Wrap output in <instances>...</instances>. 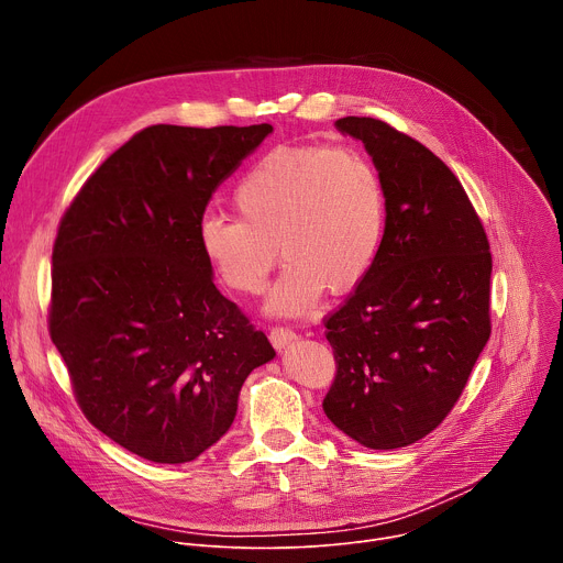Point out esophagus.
Returning <instances> with one entry per match:
<instances>
[{
	"label": "esophagus",
	"instance_id": "obj_1",
	"mask_svg": "<svg viewBox=\"0 0 563 563\" xmlns=\"http://www.w3.org/2000/svg\"><path fill=\"white\" fill-rule=\"evenodd\" d=\"M269 341H272V345H274L276 350H285L289 343L296 341V332L289 330V328L276 325V328L269 330Z\"/></svg>",
	"mask_w": 563,
	"mask_h": 563
}]
</instances>
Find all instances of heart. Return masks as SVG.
Segmentation results:
<instances>
[{
  "instance_id": "obj_1",
  "label": "heart",
  "mask_w": 563,
  "mask_h": 563,
  "mask_svg": "<svg viewBox=\"0 0 563 563\" xmlns=\"http://www.w3.org/2000/svg\"><path fill=\"white\" fill-rule=\"evenodd\" d=\"M240 218L207 213L198 243L220 280L243 296L287 263L267 309L309 311L323 289L350 294L372 269L385 231V189L354 146H278L233 189Z\"/></svg>"
}]
</instances>
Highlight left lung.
Returning a JSON list of instances; mask_svg holds the SVG:
<instances>
[{
    "instance_id": "left-lung-1",
    "label": "left lung",
    "mask_w": 563,
    "mask_h": 563,
    "mask_svg": "<svg viewBox=\"0 0 563 563\" xmlns=\"http://www.w3.org/2000/svg\"><path fill=\"white\" fill-rule=\"evenodd\" d=\"M336 129L372 155L387 216L372 269L325 318L336 374L323 410L365 448H406L450 415L490 339V243L428 146L374 118Z\"/></svg>"
}]
</instances>
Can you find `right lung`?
Masks as SVG:
<instances>
[{
  "label": "right lung",
  "instance_id": "obj_1",
  "mask_svg": "<svg viewBox=\"0 0 563 563\" xmlns=\"http://www.w3.org/2000/svg\"><path fill=\"white\" fill-rule=\"evenodd\" d=\"M153 124L137 131L64 211L48 332L89 423L155 463H187L233 423L238 394L276 356L200 252L216 187L269 133Z\"/></svg>",
  "mask_w": 563,
  "mask_h": 563
}]
</instances>
